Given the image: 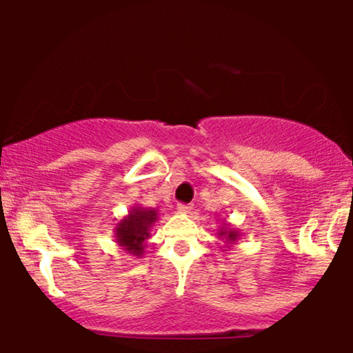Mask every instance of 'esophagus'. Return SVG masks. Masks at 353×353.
<instances>
[{
    "label": "esophagus",
    "instance_id": "esophagus-1",
    "mask_svg": "<svg viewBox=\"0 0 353 353\" xmlns=\"http://www.w3.org/2000/svg\"><path fill=\"white\" fill-rule=\"evenodd\" d=\"M190 210H192V205H190V204H177V212L189 214Z\"/></svg>",
    "mask_w": 353,
    "mask_h": 353
}]
</instances>
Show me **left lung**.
<instances>
[{"label": "left lung", "instance_id": "8db88e82", "mask_svg": "<svg viewBox=\"0 0 353 353\" xmlns=\"http://www.w3.org/2000/svg\"><path fill=\"white\" fill-rule=\"evenodd\" d=\"M241 236H242L241 230L234 229L232 225L225 224V222L222 225H219V229H217V237L222 239V241L225 242V247H229V249H230V245L237 244Z\"/></svg>", "mask_w": 353, "mask_h": 353}]
</instances>
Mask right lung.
I'll return each instance as SVG.
<instances>
[{
    "label": "right lung",
    "mask_w": 353,
    "mask_h": 353,
    "mask_svg": "<svg viewBox=\"0 0 353 353\" xmlns=\"http://www.w3.org/2000/svg\"><path fill=\"white\" fill-rule=\"evenodd\" d=\"M157 221H159L157 209L134 204L123 219L116 222L114 229H112L117 247L141 259L144 255L148 239L151 237L152 225Z\"/></svg>",
    "instance_id": "obj_1"
}]
</instances>
